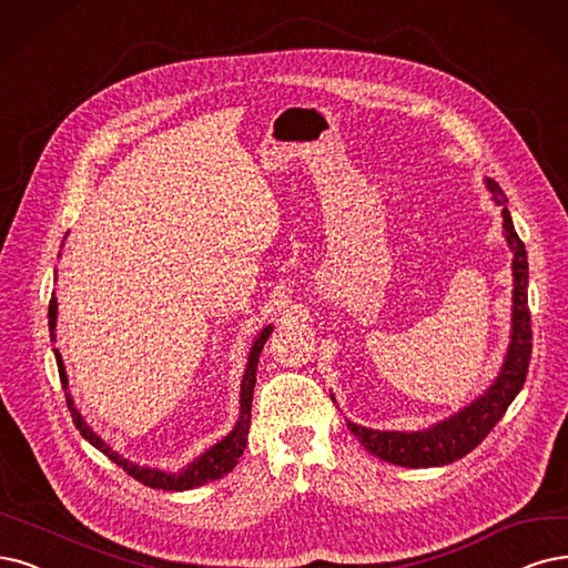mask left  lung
I'll list each match as a JSON object with an SVG mask.
<instances>
[{"mask_svg": "<svg viewBox=\"0 0 568 568\" xmlns=\"http://www.w3.org/2000/svg\"><path fill=\"white\" fill-rule=\"evenodd\" d=\"M485 182L494 201L503 207V234H506V241L513 250V332L506 361H503L496 382L485 390V395H479L468 407L426 430H372L348 422L351 433L361 439L369 454L379 456L395 466L433 468L447 466L458 458H464L491 433V428L500 422L503 414H506V409L521 390L524 379H527L531 361L527 250H524V243L517 236L510 210L506 205L508 199L503 194V189L491 178H487Z\"/></svg>", "mask_w": 568, "mask_h": 568, "instance_id": "8db88e82", "label": "left lung"}]
</instances>
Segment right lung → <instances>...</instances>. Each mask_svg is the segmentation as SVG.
<instances>
[{
    "mask_svg": "<svg viewBox=\"0 0 568 568\" xmlns=\"http://www.w3.org/2000/svg\"><path fill=\"white\" fill-rule=\"evenodd\" d=\"M55 318H58V300L55 295L49 302V329H51V342H55ZM273 332L271 325H266L260 334L257 339L252 342L250 355H247V365H245V374H243V382H241V416L224 439H220L217 445L210 447L205 454H201L196 460H192L186 468H182L180 473H165L159 468H146V466H138L133 460L119 456L104 439H100L89 426L83 422L81 414L74 407L72 395L68 390V374H65V365H62V355L55 351V363H58V374H60V384L62 390H65L68 397V407L72 412V422L79 428V433L89 439V443L102 452L104 456H110L119 468H123L131 477H135L138 481H142L144 487H152V489H163V491H186V489H196L207 485V481L220 479L226 473H231L236 468L239 458L243 456V449L247 445V430H250V407H252V393H255V382H257V363H260V353L268 339V334Z\"/></svg>",
    "mask_w": 568,
    "mask_h": 568,
    "instance_id": "right-lung-1",
    "label": "right lung"
}]
</instances>
